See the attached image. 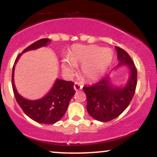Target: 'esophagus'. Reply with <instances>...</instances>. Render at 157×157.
<instances>
[{"mask_svg": "<svg viewBox=\"0 0 157 157\" xmlns=\"http://www.w3.org/2000/svg\"><path fill=\"white\" fill-rule=\"evenodd\" d=\"M82 88H83V86H82L80 83H78V82H75V83H74V89L76 90V91H78V90H82Z\"/></svg>", "mask_w": 157, "mask_h": 157, "instance_id": "34e87169", "label": "esophagus"}]
</instances>
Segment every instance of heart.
Returning <instances> with one entry per match:
<instances>
[{
	"mask_svg": "<svg viewBox=\"0 0 157 157\" xmlns=\"http://www.w3.org/2000/svg\"><path fill=\"white\" fill-rule=\"evenodd\" d=\"M113 58L112 50L97 45H74L71 47L67 58L62 60V68L65 72H72L74 66L81 64L80 71L87 80L100 78Z\"/></svg>",
	"mask_w": 157,
	"mask_h": 157,
	"instance_id": "heart-1",
	"label": "heart"
}]
</instances>
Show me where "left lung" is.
I'll list each match as a JSON object with an SVG mask.
<instances>
[{"instance_id":"obj_1","label":"left lung","mask_w":157,"mask_h":157,"mask_svg":"<svg viewBox=\"0 0 157 157\" xmlns=\"http://www.w3.org/2000/svg\"><path fill=\"white\" fill-rule=\"evenodd\" d=\"M118 66L127 65L130 76L124 87H116L111 83L109 76L90 86H83L86 95V109L93 118L106 122L121 115L134 97L137 86V72L134 63L124 49L115 46Z\"/></svg>"}]
</instances>
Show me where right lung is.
I'll return each mask as SVG.
<instances>
[{"label":"right lung","mask_w":157,"mask_h":157,"mask_svg":"<svg viewBox=\"0 0 157 157\" xmlns=\"http://www.w3.org/2000/svg\"><path fill=\"white\" fill-rule=\"evenodd\" d=\"M51 42L48 39H42L36 41L25 48L22 53L30 50H34L41 47L46 46ZM21 54L18 55L15 64L18 61ZM12 71V86L16 100L24 113L35 121L42 124H55L59 121L67 111L71 98L75 94L74 83L72 81L57 79L53 87L43 98L37 100H28L20 96L14 85V69Z\"/></svg>","instance_id":"obj_1"}]
</instances>
